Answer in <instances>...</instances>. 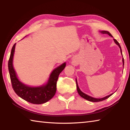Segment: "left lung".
<instances>
[{"mask_svg":"<svg viewBox=\"0 0 130 130\" xmlns=\"http://www.w3.org/2000/svg\"><path fill=\"white\" fill-rule=\"evenodd\" d=\"M101 32H102V34H108L109 36L112 37V35H111V34H110V32H109L108 31H101ZM114 39V41H115V42L116 44H117V45L119 46L120 49L121 53H122V49H121V47H120V46L119 43L117 41H116V39ZM122 61H123V65H124V58H123V60H122ZM76 85H77V92H78V94H80V96L82 97L83 98L85 99H86V100H88V101H90V102H102V101L104 100H105V99H108V98H109V97L111 96L112 95V94H113V93H112V94H109V95H108V96H105V97H104V98H101V99H96V98H92V97H91V96H88V95H87V94H85L84 93H83V92H81V91H80V88H78L77 83V80H76Z\"/></svg>","mask_w":130,"mask_h":130,"instance_id":"obj_1","label":"left lung"}]
</instances>
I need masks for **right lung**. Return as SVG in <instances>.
Returning a JSON list of instances; mask_svg holds the SVG:
<instances>
[{
    "mask_svg": "<svg viewBox=\"0 0 130 130\" xmlns=\"http://www.w3.org/2000/svg\"><path fill=\"white\" fill-rule=\"evenodd\" d=\"M15 43L11 52L8 67L12 88L20 98L35 104H41L47 102L53 97L56 92L57 82L59 74L64 69L66 63H63L52 72L46 85L39 87H30L23 84L18 79L12 66V59L15 51Z\"/></svg>",
    "mask_w": 130,
    "mask_h": 130,
    "instance_id": "1",
    "label": "right lung"
}]
</instances>
